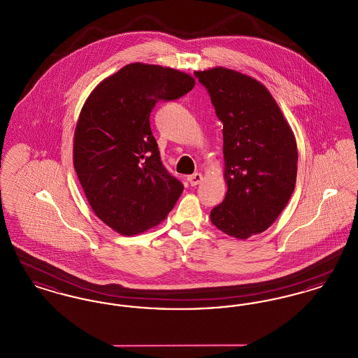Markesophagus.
I'll use <instances>...</instances> for the list:
<instances>
[{
    "label": "esophagus",
    "mask_w": 358,
    "mask_h": 358,
    "mask_svg": "<svg viewBox=\"0 0 358 358\" xmlns=\"http://www.w3.org/2000/svg\"><path fill=\"white\" fill-rule=\"evenodd\" d=\"M203 181V176L200 173H193L192 176L187 177V182L190 184V187H196Z\"/></svg>",
    "instance_id": "1"
}]
</instances>
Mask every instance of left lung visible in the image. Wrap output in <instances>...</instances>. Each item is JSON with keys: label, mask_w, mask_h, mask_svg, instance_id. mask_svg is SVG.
<instances>
[{"label": "left lung", "mask_w": 358, "mask_h": 358, "mask_svg": "<svg viewBox=\"0 0 358 358\" xmlns=\"http://www.w3.org/2000/svg\"><path fill=\"white\" fill-rule=\"evenodd\" d=\"M222 123L228 190L210 210L224 234L248 238L266 231L289 203L296 181L294 134L271 94L232 69L197 71Z\"/></svg>", "instance_id": "8db88e82"}]
</instances>
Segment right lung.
<instances>
[{"instance_id": "1", "label": "right lung", "mask_w": 358, "mask_h": 358, "mask_svg": "<svg viewBox=\"0 0 358 358\" xmlns=\"http://www.w3.org/2000/svg\"><path fill=\"white\" fill-rule=\"evenodd\" d=\"M193 87L187 73L134 63L104 79L85 101L73 168L95 215L120 235L159 224L184 190L161 161L150 114L155 103L176 101Z\"/></svg>"}]
</instances>
